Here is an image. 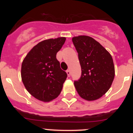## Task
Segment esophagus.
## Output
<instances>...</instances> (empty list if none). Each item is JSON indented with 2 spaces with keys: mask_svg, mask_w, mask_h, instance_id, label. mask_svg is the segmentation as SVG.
Segmentation results:
<instances>
[{
  "mask_svg": "<svg viewBox=\"0 0 133 133\" xmlns=\"http://www.w3.org/2000/svg\"><path fill=\"white\" fill-rule=\"evenodd\" d=\"M66 74H67L68 77H70V71L69 70H66Z\"/></svg>",
  "mask_w": 133,
  "mask_h": 133,
  "instance_id": "esophagus-1",
  "label": "esophagus"
}]
</instances>
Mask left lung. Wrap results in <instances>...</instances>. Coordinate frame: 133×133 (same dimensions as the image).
Returning a JSON list of instances; mask_svg holds the SVG:
<instances>
[{
	"mask_svg": "<svg viewBox=\"0 0 133 133\" xmlns=\"http://www.w3.org/2000/svg\"><path fill=\"white\" fill-rule=\"evenodd\" d=\"M78 54L82 75L74 84L80 97L89 101L103 96L111 87L115 70L112 56L98 42L89 36L72 37Z\"/></svg>",
	"mask_w": 133,
	"mask_h": 133,
	"instance_id": "left-lung-1",
	"label": "left lung"
}]
</instances>
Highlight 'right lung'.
Segmentation results:
<instances>
[{
	"label": "right lung",
	"mask_w": 133,
	"mask_h": 133,
	"mask_svg": "<svg viewBox=\"0 0 133 133\" xmlns=\"http://www.w3.org/2000/svg\"><path fill=\"white\" fill-rule=\"evenodd\" d=\"M65 37L49 38L35 45L24 57L21 78L27 91L36 99L50 102L61 93L67 75L56 58Z\"/></svg>",
	"instance_id": "obj_1"
}]
</instances>
